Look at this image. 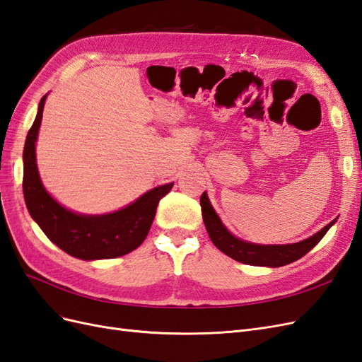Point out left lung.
Returning a JSON list of instances; mask_svg holds the SVG:
<instances>
[{
    "label": "left lung",
    "mask_w": 362,
    "mask_h": 362,
    "mask_svg": "<svg viewBox=\"0 0 362 362\" xmlns=\"http://www.w3.org/2000/svg\"><path fill=\"white\" fill-rule=\"evenodd\" d=\"M201 208L206 233L218 250H222L225 255L231 257L238 262H243V264L262 267H281L302 258L320 242L325 234L329 231V228L337 222V218H334L331 223L322 228L319 233L298 243L257 245L238 238L229 231L216 213L210 199H208L206 192H204L201 196Z\"/></svg>",
    "instance_id": "1"
}]
</instances>
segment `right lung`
Returning a JSON list of instances; mask_svg holds the SVG:
<instances>
[{"label": "right lung", "mask_w": 362, "mask_h": 362, "mask_svg": "<svg viewBox=\"0 0 362 362\" xmlns=\"http://www.w3.org/2000/svg\"><path fill=\"white\" fill-rule=\"evenodd\" d=\"M47 96L48 93L39 103L23 154V190L30 216L51 242L71 257L93 261L129 254L144 243L154 222L158 202L170 192L173 182L154 187L113 213L80 214L68 210L43 187L36 163V140Z\"/></svg>", "instance_id": "obj_1"}]
</instances>
